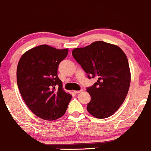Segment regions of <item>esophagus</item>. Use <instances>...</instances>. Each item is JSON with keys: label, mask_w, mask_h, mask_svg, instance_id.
<instances>
[{"label": "esophagus", "mask_w": 151, "mask_h": 151, "mask_svg": "<svg viewBox=\"0 0 151 151\" xmlns=\"http://www.w3.org/2000/svg\"><path fill=\"white\" fill-rule=\"evenodd\" d=\"M83 91V90H76V91H74V92H75V93H76V94H78V93H82Z\"/></svg>", "instance_id": "34e87169"}]
</instances>
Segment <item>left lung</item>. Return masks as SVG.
<instances>
[{
	"label": "left lung",
	"instance_id": "obj_1",
	"mask_svg": "<svg viewBox=\"0 0 151 151\" xmlns=\"http://www.w3.org/2000/svg\"><path fill=\"white\" fill-rule=\"evenodd\" d=\"M72 55L88 78H97L93 86L87 88L91 97L88 112L98 119L111 116L124 102L130 86L131 72L124 52L114 44L97 41L76 48Z\"/></svg>",
	"mask_w": 151,
	"mask_h": 151
}]
</instances>
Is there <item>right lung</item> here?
<instances>
[{
    "instance_id": "1",
    "label": "right lung",
    "mask_w": 151,
    "mask_h": 151,
    "mask_svg": "<svg viewBox=\"0 0 151 151\" xmlns=\"http://www.w3.org/2000/svg\"><path fill=\"white\" fill-rule=\"evenodd\" d=\"M68 53V49L44 44L26 51L18 62L19 93L30 110L42 119L53 121L61 117L71 100L57 76L58 65Z\"/></svg>"
}]
</instances>
